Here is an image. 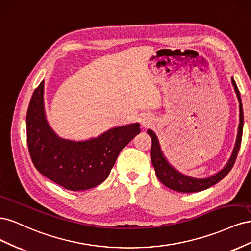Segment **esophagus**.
I'll return each mask as SVG.
<instances>
[{
    "label": "esophagus",
    "instance_id": "esophagus-1",
    "mask_svg": "<svg viewBox=\"0 0 251 251\" xmlns=\"http://www.w3.org/2000/svg\"><path fill=\"white\" fill-rule=\"evenodd\" d=\"M140 123H141V126H142L143 127H147V126H149L151 125V116H149V115H143L142 118H141V120H140Z\"/></svg>",
    "mask_w": 251,
    "mask_h": 251
}]
</instances>
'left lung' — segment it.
I'll return each mask as SVG.
<instances>
[{"label": "left lung", "mask_w": 251, "mask_h": 251, "mask_svg": "<svg viewBox=\"0 0 251 251\" xmlns=\"http://www.w3.org/2000/svg\"><path fill=\"white\" fill-rule=\"evenodd\" d=\"M231 82L234 89V92L237 94L238 100H239V107H240V124L238 127L237 140H235L234 148L229 160L227 161V163L221 171H219L215 175H212V176H209L206 178H196L179 172L176 168H174V166L169 162L168 159H166V157L164 156L160 147V143H159L158 137L154 133V131L148 130V134L151 138V163H153L158 179L160 180L161 183H163L166 187L180 193L201 192L212 185H215L219 181H221L232 169L241 147L243 125H244V116H243V108H242V100H241L240 91L237 87V83H235L233 77H231Z\"/></svg>", "instance_id": "left-lung-1"}]
</instances>
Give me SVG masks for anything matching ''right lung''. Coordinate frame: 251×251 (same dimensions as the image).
Segmentation results:
<instances>
[{
    "instance_id": "1",
    "label": "right lung",
    "mask_w": 251,
    "mask_h": 251,
    "mask_svg": "<svg viewBox=\"0 0 251 251\" xmlns=\"http://www.w3.org/2000/svg\"><path fill=\"white\" fill-rule=\"evenodd\" d=\"M44 82L34 90L26 116L29 154L36 170L69 191H86L102 183L121 150L140 133V125L112 127L87 140L59 137L46 118Z\"/></svg>"
}]
</instances>
